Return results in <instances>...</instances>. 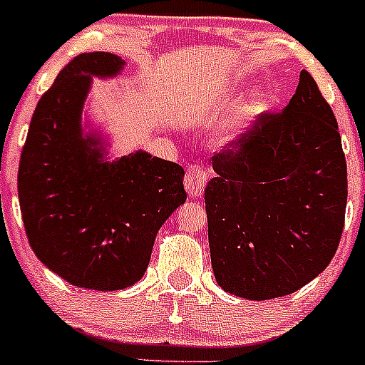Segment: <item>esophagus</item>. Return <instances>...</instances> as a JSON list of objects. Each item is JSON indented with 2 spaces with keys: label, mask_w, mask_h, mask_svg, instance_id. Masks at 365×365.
Returning a JSON list of instances; mask_svg holds the SVG:
<instances>
[{
  "label": "esophagus",
  "mask_w": 365,
  "mask_h": 365,
  "mask_svg": "<svg viewBox=\"0 0 365 365\" xmlns=\"http://www.w3.org/2000/svg\"><path fill=\"white\" fill-rule=\"evenodd\" d=\"M209 179V170L204 168L202 165H191L187 168L186 175H184V187H186L187 193L195 198H200L204 195L205 184Z\"/></svg>",
  "instance_id": "obj_1"
}]
</instances>
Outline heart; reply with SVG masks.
<instances>
[{
	"instance_id": "obj_1",
	"label": "heart",
	"mask_w": 365,
	"mask_h": 365,
	"mask_svg": "<svg viewBox=\"0 0 365 365\" xmlns=\"http://www.w3.org/2000/svg\"><path fill=\"white\" fill-rule=\"evenodd\" d=\"M265 105H267L265 93L255 91L250 98L239 105V108L235 110L234 118H232V123H234L235 126H240V125H244V123L251 121V119L257 118L258 114H262V112H264Z\"/></svg>"
}]
</instances>
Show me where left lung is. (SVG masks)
<instances>
[{
	"label": "left lung",
	"mask_w": 365,
	"mask_h": 365,
	"mask_svg": "<svg viewBox=\"0 0 365 365\" xmlns=\"http://www.w3.org/2000/svg\"><path fill=\"white\" fill-rule=\"evenodd\" d=\"M212 168L209 250L225 292L276 299L327 269L344 227L346 160L336 115L306 70L283 112L258 115Z\"/></svg>",
	"instance_id": "1"
}]
</instances>
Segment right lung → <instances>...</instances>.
Listing matches in <instances>:
<instances>
[{"instance_id":"right-lung-1","label":"right lung","mask_w":365,"mask_h":365,"mask_svg":"<svg viewBox=\"0 0 365 365\" xmlns=\"http://www.w3.org/2000/svg\"><path fill=\"white\" fill-rule=\"evenodd\" d=\"M110 52L73 58L40 98L19 163L29 246L70 284L114 292L142 279L161 225L186 202L184 170L138 151L107 160L98 131L84 133L93 77L121 73Z\"/></svg>"}]
</instances>
